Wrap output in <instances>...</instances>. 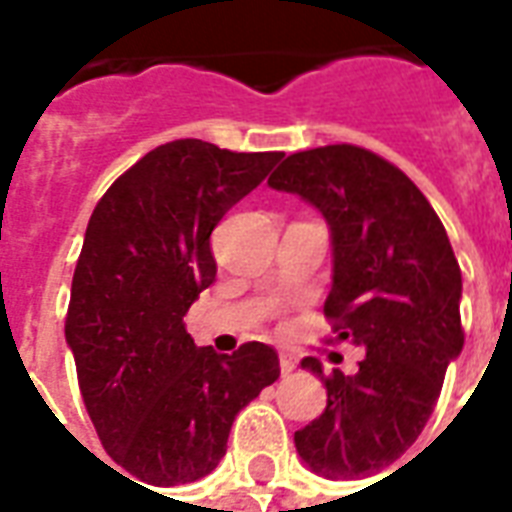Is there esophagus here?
I'll return each mask as SVG.
<instances>
[{
	"label": "esophagus",
	"instance_id": "1",
	"mask_svg": "<svg viewBox=\"0 0 512 512\" xmlns=\"http://www.w3.org/2000/svg\"><path fill=\"white\" fill-rule=\"evenodd\" d=\"M296 365H299V362H296V356L290 354V351H282V354H279V370H282V376H290V373L296 370Z\"/></svg>",
	"mask_w": 512,
	"mask_h": 512
}]
</instances>
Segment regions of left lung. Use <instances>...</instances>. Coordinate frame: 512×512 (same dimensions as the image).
<instances>
[{"instance_id": "left-lung-1", "label": "left lung", "mask_w": 512, "mask_h": 512, "mask_svg": "<svg viewBox=\"0 0 512 512\" xmlns=\"http://www.w3.org/2000/svg\"><path fill=\"white\" fill-rule=\"evenodd\" d=\"M268 186L299 194L329 224L332 290L323 312L337 340L365 348L354 376H323L326 408L296 430V450L326 480H359L417 441L461 356V268L436 211L411 180L356 145L301 150Z\"/></svg>"}]
</instances>
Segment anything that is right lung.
<instances>
[{
    "mask_svg": "<svg viewBox=\"0 0 512 512\" xmlns=\"http://www.w3.org/2000/svg\"><path fill=\"white\" fill-rule=\"evenodd\" d=\"M279 158L167 142L120 175L90 216L65 340L104 450L139 483L172 488L211 474L238 411L279 378L271 345L216 354L183 323L216 279L213 227Z\"/></svg>",
    "mask_w": 512,
    "mask_h": 512,
    "instance_id": "right-lung-1",
    "label": "right lung"
}]
</instances>
